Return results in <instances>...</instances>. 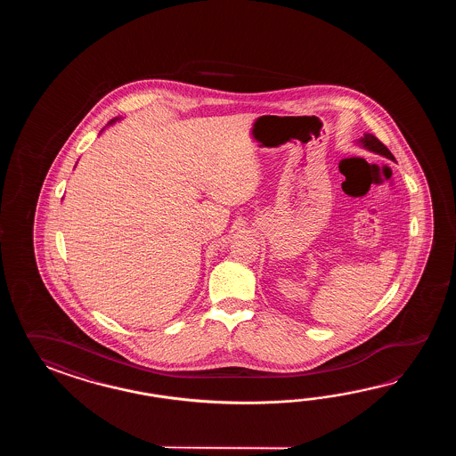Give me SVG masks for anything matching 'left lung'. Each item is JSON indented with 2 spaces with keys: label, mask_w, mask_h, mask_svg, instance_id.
Masks as SVG:
<instances>
[{
  "label": "left lung",
  "mask_w": 456,
  "mask_h": 456,
  "mask_svg": "<svg viewBox=\"0 0 456 456\" xmlns=\"http://www.w3.org/2000/svg\"><path fill=\"white\" fill-rule=\"evenodd\" d=\"M365 148H369L370 151H375V153H379V155L387 156L389 159H395V156L391 155V151L387 150V146L383 145L381 142H379V138L375 135H367L363 136L362 140H360Z\"/></svg>",
  "instance_id": "8db88e82"
}]
</instances>
